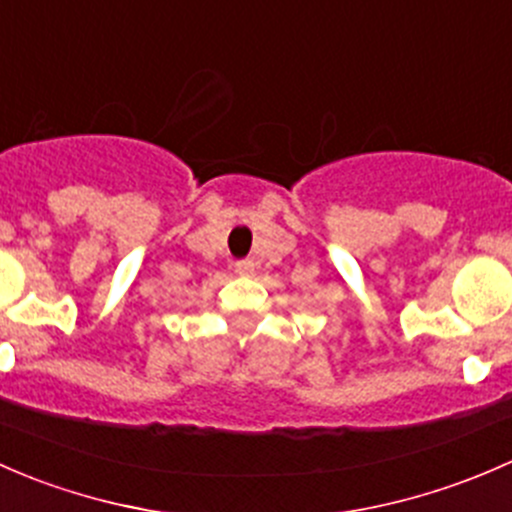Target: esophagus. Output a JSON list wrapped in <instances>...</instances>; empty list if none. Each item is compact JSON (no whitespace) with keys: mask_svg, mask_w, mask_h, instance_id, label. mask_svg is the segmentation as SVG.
Here are the masks:
<instances>
[{"mask_svg":"<svg viewBox=\"0 0 512 512\" xmlns=\"http://www.w3.org/2000/svg\"><path fill=\"white\" fill-rule=\"evenodd\" d=\"M234 268L239 276H251L254 273V261H239Z\"/></svg>","mask_w":512,"mask_h":512,"instance_id":"obj_1","label":"esophagus"}]
</instances>
